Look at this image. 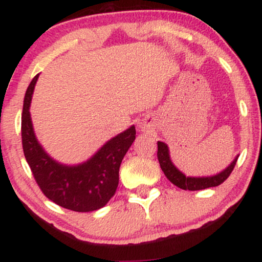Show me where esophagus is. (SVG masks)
Returning a JSON list of instances; mask_svg holds the SVG:
<instances>
[{"instance_id": "34e87169", "label": "esophagus", "mask_w": 262, "mask_h": 262, "mask_svg": "<svg viewBox=\"0 0 262 262\" xmlns=\"http://www.w3.org/2000/svg\"><path fill=\"white\" fill-rule=\"evenodd\" d=\"M140 128L143 129V130H144V129H145V125H144V124H141V125H140Z\"/></svg>"}]
</instances>
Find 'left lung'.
<instances>
[{
    "label": "left lung",
    "instance_id": "1",
    "mask_svg": "<svg viewBox=\"0 0 262 262\" xmlns=\"http://www.w3.org/2000/svg\"><path fill=\"white\" fill-rule=\"evenodd\" d=\"M158 159L160 162L161 170L164 171L165 176L169 179L170 182L182 189H188V191H200V189H204L208 187H215L223 183L228 177L230 176L231 171L235 167L237 158L234 160L229 166L224 171H222L218 175L212 177H186L182 172L173 166V164L170 160L169 156V149L165 143L158 141Z\"/></svg>",
    "mask_w": 262,
    "mask_h": 262
}]
</instances>
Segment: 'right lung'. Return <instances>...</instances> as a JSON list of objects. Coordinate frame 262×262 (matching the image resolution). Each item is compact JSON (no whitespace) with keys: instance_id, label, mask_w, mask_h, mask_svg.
Segmentation results:
<instances>
[{"instance_id":"right-lung-1","label":"right lung","mask_w":262,"mask_h":262,"mask_svg":"<svg viewBox=\"0 0 262 262\" xmlns=\"http://www.w3.org/2000/svg\"><path fill=\"white\" fill-rule=\"evenodd\" d=\"M39 75L27 89L22 112V145L35 182L54 203L74 212H92L104 207L118 187L119 166L135 139L130 127L102 146L93 158L77 166H64L47 155L35 139L29 104Z\"/></svg>"}]
</instances>
